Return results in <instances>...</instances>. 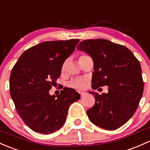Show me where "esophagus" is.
<instances>
[{"label": "esophagus", "instance_id": "1", "mask_svg": "<svg viewBox=\"0 0 150 150\" xmlns=\"http://www.w3.org/2000/svg\"><path fill=\"white\" fill-rule=\"evenodd\" d=\"M79 93L80 94L81 97H84L85 95H86V93H85V92H79Z\"/></svg>", "mask_w": 150, "mask_h": 150}]
</instances>
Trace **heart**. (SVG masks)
Here are the masks:
<instances>
[{
  "label": "heart",
  "instance_id": "heart-1",
  "mask_svg": "<svg viewBox=\"0 0 150 150\" xmlns=\"http://www.w3.org/2000/svg\"><path fill=\"white\" fill-rule=\"evenodd\" d=\"M87 55H81L79 58V60H82L85 57H86ZM67 65V61H65L62 63V70H65V67ZM85 81L83 79H72L68 83V86L71 87V88H76V89H82L85 87Z\"/></svg>",
  "mask_w": 150,
  "mask_h": 150
}]
</instances>
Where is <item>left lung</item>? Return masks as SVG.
I'll return each instance as SVG.
<instances>
[{"label": "left lung", "instance_id": "left-lung-1", "mask_svg": "<svg viewBox=\"0 0 150 150\" xmlns=\"http://www.w3.org/2000/svg\"><path fill=\"white\" fill-rule=\"evenodd\" d=\"M77 49L93 60L92 88L108 87V93L90 92L95 103L87 111L89 119L105 129L120 127L135 112L142 96L144 83L139 60L125 46L105 39L83 40Z\"/></svg>", "mask_w": 150, "mask_h": 150}]
</instances>
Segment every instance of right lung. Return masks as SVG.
<instances>
[{
    "label": "right lung",
    "instance_id": "obj_1",
    "mask_svg": "<svg viewBox=\"0 0 150 150\" xmlns=\"http://www.w3.org/2000/svg\"><path fill=\"white\" fill-rule=\"evenodd\" d=\"M79 42H42L25 51L13 67L10 94L21 119L34 132L48 134L62 127L70 105L80 98L69 88H64L60 95L49 94L61 74L62 63Z\"/></svg>",
    "mask_w": 150,
    "mask_h": 150
}]
</instances>
